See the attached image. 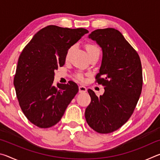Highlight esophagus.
I'll return each instance as SVG.
<instances>
[{"instance_id": "1", "label": "esophagus", "mask_w": 160, "mask_h": 160, "mask_svg": "<svg viewBox=\"0 0 160 160\" xmlns=\"http://www.w3.org/2000/svg\"><path fill=\"white\" fill-rule=\"evenodd\" d=\"M87 92V88L85 86L83 85H80L79 86V92L80 93H84Z\"/></svg>"}]
</instances>
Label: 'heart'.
Returning <instances> with one entry per match:
<instances>
[{"instance_id":"obj_1","label":"heart","mask_w":160,"mask_h":160,"mask_svg":"<svg viewBox=\"0 0 160 160\" xmlns=\"http://www.w3.org/2000/svg\"><path fill=\"white\" fill-rule=\"evenodd\" d=\"M86 49H87V51H88L89 55H90V54L93 53L94 52H97V51H99V52H100L99 48L97 47V45L93 44H87L86 45ZM76 78H78V80H83V76H82V75L81 74V73L77 74Z\"/></svg>"}]
</instances>
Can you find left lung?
Here are the masks:
<instances>
[{
	"label": "left lung",
	"instance_id": "1",
	"mask_svg": "<svg viewBox=\"0 0 160 160\" xmlns=\"http://www.w3.org/2000/svg\"><path fill=\"white\" fill-rule=\"evenodd\" d=\"M89 38L102 47V65L95 79L104 87V92L98 97L89 89L91 102L86 108L85 118L94 131L110 133L127 122L138 102L142 88L141 61L117 29H96Z\"/></svg>",
	"mask_w": 160,
	"mask_h": 160
}]
</instances>
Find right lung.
Masks as SVG:
<instances>
[{"mask_svg":"<svg viewBox=\"0 0 160 160\" xmlns=\"http://www.w3.org/2000/svg\"><path fill=\"white\" fill-rule=\"evenodd\" d=\"M88 32L48 25L22 51L14 77L16 95L27 118L39 128L56 125L78 93V86L72 81L54 86V70L63 66L69 48Z\"/></svg>","mask_w":160,"mask_h":160,"instance_id":"obj_1","label":"right lung"}]
</instances>
